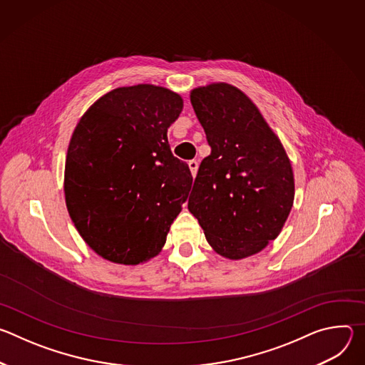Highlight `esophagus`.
Segmentation results:
<instances>
[{"mask_svg": "<svg viewBox=\"0 0 365 365\" xmlns=\"http://www.w3.org/2000/svg\"><path fill=\"white\" fill-rule=\"evenodd\" d=\"M187 165H189V169H190V172H192V176L195 178V176H196V172H197V166H199L197 162H196V160H190Z\"/></svg>", "mask_w": 365, "mask_h": 365, "instance_id": "esophagus-1", "label": "esophagus"}]
</instances>
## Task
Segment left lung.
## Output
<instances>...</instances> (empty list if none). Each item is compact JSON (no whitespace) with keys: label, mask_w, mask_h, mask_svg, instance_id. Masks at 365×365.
<instances>
[{"label":"left lung","mask_w":365,"mask_h":365,"mask_svg":"<svg viewBox=\"0 0 365 365\" xmlns=\"http://www.w3.org/2000/svg\"><path fill=\"white\" fill-rule=\"evenodd\" d=\"M211 154L199 166L187 210L222 257L262 251L282 231L294 199L287 154L252 101L235 86L190 92Z\"/></svg>","instance_id":"8db88e82"}]
</instances>
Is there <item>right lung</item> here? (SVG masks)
<instances>
[{
    "mask_svg": "<svg viewBox=\"0 0 365 365\" xmlns=\"http://www.w3.org/2000/svg\"><path fill=\"white\" fill-rule=\"evenodd\" d=\"M182 108L178 93L141 83L101 96L78 123L66 155V206L102 258L134 266L165 245L193 180L168 141Z\"/></svg>",
    "mask_w": 365,
    "mask_h": 365,
    "instance_id": "right-lung-1",
    "label": "right lung"
}]
</instances>
